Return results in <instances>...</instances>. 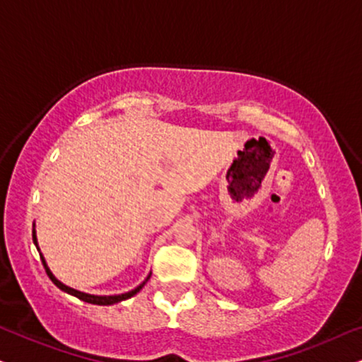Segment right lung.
Instances as JSON below:
<instances>
[{"mask_svg": "<svg viewBox=\"0 0 362 362\" xmlns=\"http://www.w3.org/2000/svg\"><path fill=\"white\" fill-rule=\"evenodd\" d=\"M33 242H35V245H37V235H35V230H33ZM42 260H43V257H42ZM43 267H45V270H47V275L50 276V280L57 285L58 288L64 290V292H66V293H70V296H75L77 298H80V300L88 302V304H95V305H112V304H117V302H120V300H126V298L136 296V293L139 292V290L144 287V284H146V282L141 284L137 288H134V290H131V292H127V293H122V296H90V293L78 292V290L70 288V287H66V285H64L62 282H58L55 276H53L52 272L48 270V267H47V263H45V260H43Z\"/></svg>", "mask_w": 362, "mask_h": 362, "instance_id": "add662e5", "label": "right lung"}]
</instances>
